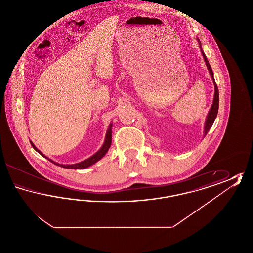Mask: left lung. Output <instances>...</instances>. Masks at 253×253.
I'll use <instances>...</instances> for the list:
<instances>
[{
  "label": "left lung",
  "mask_w": 253,
  "mask_h": 253,
  "mask_svg": "<svg viewBox=\"0 0 253 253\" xmlns=\"http://www.w3.org/2000/svg\"><path fill=\"white\" fill-rule=\"evenodd\" d=\"M198 42L200 43L199 40H198ZM200 45H201V43H200ZM201 53H202V55H203V58H204L206 65H207V67H208V70H209V72L211 74V78H212V80H213V83H214V98H213V103H212V105H211V108L210 110L209 115H208L207 120H206V122H205V135H206V134L208 133V132H209V130L211 129V127L212 126V124H213V122L215 121V119H216L217 113H218V107H219V93H218V87H217L216 83H215V81H214L212 69H211V65H210V63H209V60L207 59L204 52L201 51Z\"/></svg>",
  "instance_id": "obj_1"
}]
</instances>
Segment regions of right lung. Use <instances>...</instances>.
Wrapping results in <instances>:
<instances>
[{
    "label": "right lung",
    "instance_id": "add662e5",
    "mask_svg": "<svg viewBox=\"0 0 253 253\" xmlns=\"http://www.w3.org/2000/svg\"><path fill=\"white\" fill-rule=\"evenodd\" d=\"M111 128H112V124L110 125L108 131L106 132V137H105L104 144L102 145V147L100 148V150H99L98 152H96L94 156L89 157L88 159H86L84 161L80 162V163H77V164H73V165H62V164H59V163H56V162L52 161L51 159H49L48 157H45L42 153H41V151L38 150L36 148V146L33 144L31 141H30V143H31L32 147L36 150L37 152H38L40 155H42V157L47 158L50 162H52V163H54V164H56V165H58V166H60V167H63V168L78 169H81L87 168V167H89V166L95 164L99 159H101L102 157H104L105 154L108 152L109 148H110V146H111V142H112V129H111Z\"/></svg>",
    "mask_w": 253,
    "mask_h": 253
}]
</instances>
